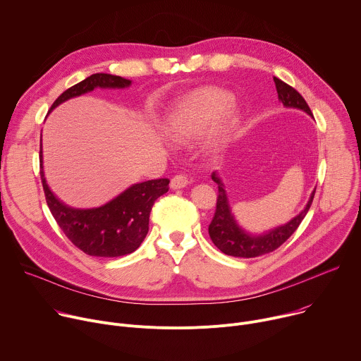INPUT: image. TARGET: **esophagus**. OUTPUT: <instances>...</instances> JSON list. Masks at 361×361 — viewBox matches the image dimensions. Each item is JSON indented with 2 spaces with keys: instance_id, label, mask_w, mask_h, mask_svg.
Returning <instances> with one entry per match:
<instances>
[{
  "instance_id": "esophagus-1",
  "label": "esophagus",
  "mask_w": 361,
  "mask_h": 361,
  "mask_svg": "<svg viewBox=\"0 0 361 361\" xmlns=\"http://www.w3.org/2000/svg\"><path fill=\"white\" fill-rule=\"evenodd\" d=\"M188 185V179L183 175H176L171 179V188L172 189H182Z\"/></svg>"
}]
</instances>
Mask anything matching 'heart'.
Returning <instances> with one entry per match:
<instances>
[{
  "label": "heart",
  "mask_w": 361,
  "mask_h": 361,
  "mask_svg": "<svg viewBox=\"0 0 361 361\" xmlns=\"http://www.w3.org/2000/svg\"><path fill=\"white\" fill-rule=\"evenodd\" d=\"M229 93L205 87L199 89L180 99L172 109L164 125L166 136L176 143H185L202 135L222 113L219 128L214 136L212 145H219L236 120V111L229 106Z\"/></svg>",
  "instance_id": "heart-1"
}]
</instances>
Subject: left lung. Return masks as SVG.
<instances>
[{"label": "left lung", "instance_id": "obj_1", "mask_svg": "<svg viewBox=\"0 0 361 361\" xmlns=\"http://www.w3.org/2000/svg\"><path fill=\"white\" fill-rule=\"evenodd\" d=\"M274 83L276 87L278 100L286 107L302 110L312 117V113L307 102L295 89H293L291 86L284 83L283 80H279L276 77H274ZM212 180L218 183V201L215 215L212 218V222L209 224V236L219 251H222L226 255L238 258H255L272 252L278 247H281L295 232L301 221L305 218L315 193V190H312L304 209L290 222L265 231L264 233L254 235L245 231L243 226H239V224L236 222L229 205L225 185L216 172L212 173Z\"/></svg>", "mask_w": 361, "mask_h": 361}]
</instances>
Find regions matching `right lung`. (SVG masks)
<instances>
[{"label": "right lung", "mask_w": 361, "mask_h": 361, "mask_svg": "<svg viewBox=\"0 0 361 361\" xmlns=\"http://www.w3.org/2000/svg\"><path fill=\"white\" fill-rule=\"evenodd\" d=\"M130 80L120 75L96 73L83 82L67 89L53 103L59 104L94 89H126ZM39 175L46 193L47 205L70 241L92 257L116 258L136 251L149 231V215L159 196L169 190V179H154L129 186L107 204L97 208H73L54 195L47 185L43 171V149L39 146Z\"/></svg>", "instance_id": "right-lung-1"}]
</instances>
